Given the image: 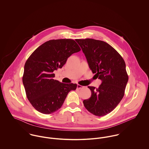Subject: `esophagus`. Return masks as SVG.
<instances>
[{
    "label": "esophagus",
    "instance_id": "obj_1",
    "mask_svg": "<svg viewBox=\"0 0 149 149\" xmlns=\"http://www.w3.org/2000/svg\"><path fill=\"white\" fill-rule=\"evenodd\" d=\"M84 86H81V85H80V84H78L77 85V89H78V90H80V89H82L83 88H84Z\"/></svg>",
    "mask_w": 149,
    "mask_h": 149
}]
</instances>
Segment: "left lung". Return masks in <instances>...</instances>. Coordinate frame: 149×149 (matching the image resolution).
<instances>
[{"instance_id": "left-lung-1", "label": "left lung", "mask_w": 149, "mask_h": 149, "mask_svg": "<svg viewBox=\"0 0 149 149\" xmlns=\"http://www.w3.org/2000/svg\"><path fill=\"white\" fill-rule=\"evenodd\" d=\"M93 73L102 83L98 88L88 86L91 97L83 101L86 109L96 116L111 112L124 96L128 82L126 64L120 54L108 43L93 39H76Z\"/></svg>"}]
</instances>
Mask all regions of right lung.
I'll use <instances>...</instances> for the list:
<instances>
[{"label": "right lung", "mask_w": 149, "mask_h": 149, "mask_svg": "<svg viewBox=\"0 0 149 149\" xmlns=\"http://www.w3.org/2000/svg\"><path fill=\"white\" fill-rule=\"evenodd\" d=\"M81 51L72 39L50 40L38 47L27 60L22 78L27 97L39 112L50 114L59 110L76 83L54 79V71L61 68L69 56Z\"/></svg>", "instance_id": "right-lung-1"}]
</instances>
